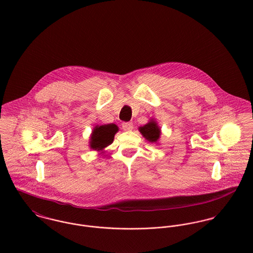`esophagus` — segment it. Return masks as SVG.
Here are the masks:
<instances>
[{
    "label": "esophagus",
    "mask_w": 253,
    "mask_h": 253,
    "mask_svg": "<svg viewBox=\"0 0 253 253\" xmlns=\"http://www.w3.org/2000/svg\"><path fill=\"white\" fill-rule=\"evenodd\" d=\"M123 128L126 131H129L133 128V124L132 123H124L123 124Z\"/></svg>",
    "instance_id": "34e87169"
}]
</instances>
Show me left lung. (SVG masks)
<instances>
[{"instance_id": "1", "label": "left lung", "mask_w": 253, "mask_h": 253, "mask_svg": "<svg viewBox=\"0 0 253 253\" xmlns=\"http://www.w3.org/2000/svg\"><path fill=\"white\" fill-rule=\"evenodd\" d=\"M138 130L143 135L145 139L151 143H158L162 134L161 127L154 118L150 119V121L144 126H139Z\"/></svg>"}]
</instances>
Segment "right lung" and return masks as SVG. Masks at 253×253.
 Segmentation results:
<instances>
[{"label": "right lung", "instance_id": "right-lung-1", "mask_svg": "<svg viewBox=\"0 0 253 253\" xmlns=\"http://www.w3.org/2000/svg\"><path fill=\"white\" fill-rule=\"evenodd\" d=\"M118 131L119 127L115 124L95 126L89 137V148L97 152L103 151L104 148L113 143L115 134Z\"/></svg>", "mask_w": 253, "mask_h": 253}]
</instances>
